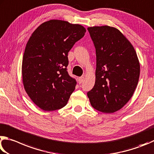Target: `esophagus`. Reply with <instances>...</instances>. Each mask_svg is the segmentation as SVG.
<instances>
[{"instance_id": "esophagus-1", "label": "esophagus", "mask_w": 154, "mask_h": 154, "mask_svg": "<svg viewBox=\"0 0 154 154\" xmlns=\"http://www.w3.org/2000/svg\"><path fill=\"white\" fill-rule=\"evenodd\" d=\"M84 79H85V77L84 76H81L79 78V84H81V83L84 81Z\"/></svg>"}]
</instances>
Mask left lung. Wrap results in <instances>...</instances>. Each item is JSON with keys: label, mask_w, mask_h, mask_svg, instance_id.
I'll use <instances>...</instances> for the list:
<instances>
[{"label": "left lung", "mask_w": 154, "mask_h": 154, "mask_svg": "<svg viewBox=\"0 0 154 154\" xmlns=\"http://www.w3.org/2000/svg\"><path fill=\"white\" fill-rule=\"evenodd\" d=\"M96 52L95 83L87 93L91 106L103 113L120 109L138 84L140 65L131 42L112 27L88 28Z\"/></svg>", "instance_id": "left-lung-1"}]
</instances>
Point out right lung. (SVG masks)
<instances>
[{
  "label": "right lung",
  "mask_w": 154,
  "mask_h": 154,
  "mask_svg": "<svg viewBox=\"0 0 154 154\" xmlns=\"http://www.w3.org/2000/svg\"><path fill=\"white\" fill-rule=\"evenodd\" d=\"M85 32L79 24L52 20L38 27L29 38L23 57V83L40 109L54 111L67 104L77 83L67 72V55Z\"/></svg>",
  "instance_id": "1"
}]
</instances>
